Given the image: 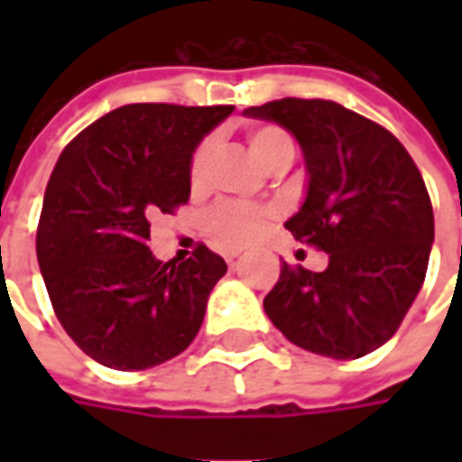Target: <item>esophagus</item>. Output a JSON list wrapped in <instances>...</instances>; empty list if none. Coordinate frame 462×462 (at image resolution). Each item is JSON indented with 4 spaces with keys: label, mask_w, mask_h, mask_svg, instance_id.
Wrapping results in <instances>:
<instances>
[{
    "label": "esophagus",
    "mask_w": 462,
    "mask_h": 462,
    "mask_svg": "<svg viewBox=\"0 0 462 462\" xmlns=\"http://www.w3.org/2000/svg\"><path fill=\"white\" fill-rule=\"evenodd\" d=\"M237 257H240V252H225V260L227 262H235Z\"/></svg>",
    "instance_id": "34e87169"
}]
</instances>
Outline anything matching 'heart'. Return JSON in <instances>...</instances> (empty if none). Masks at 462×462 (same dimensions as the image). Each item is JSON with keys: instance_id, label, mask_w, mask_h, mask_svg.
<instances>
[{"instance_id": "heart-1", "label": "heart", "mask_w": 462, "mask_h": 462, "mask_svg": "<svg viewBox=\"0 0 462 462\" xmlns=\"http://www.w3.org/2000/svg\"><path fill=\"white\" fill-rule=\"evenodd\" d=\"M250 151L254 158L264 162L270 168L272 162L291 152L294 155V143L287 133L277 128V125H257L252 128L247 135ZM215 143L205 141L195 151L190 162V182L192 188H200L208 175V165H210ZM270 208H254V205H242V202H217L210 212H208V230L215 240L220 242L222 247H242L252 242L262 232V227L270 220Z\"/></svg>"}]
</instances>
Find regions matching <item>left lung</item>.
<instances>
[{
	"instance_id": "8db88e82",
	"label": "left lung",
	"mask_w": 462,
	"mask_h": 462,
	"mask_svg": "<svg viewBox=\"0 0 462 462\" xmlns=\"http://www.w3.org/2000/svg\"><path fill=\"white\" fill-rule=\"evenodd\" d=\"M287 128L307 165V195L284 227L329 254L324 272L282 264L264 311L297 346L331 358L383 346L426 280L433 208L416 162L378 123L321 98L252 106Z\"/></svg>"
}]
</instances>
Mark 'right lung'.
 <instances>
[{"label": "right lung", "instance_id": "1", "mask_svg": "<svg viewBox=\"0 0 462 462\" xmlns=\"http://www.w3.org/2000/svg\"><path fill=\"white\" fill-rule=\"evenodd\" d=\"M235 106H121L69 143L44 192L36 257L49 300L84 354L118 371L178 356L200 331L227 264L205 245L152 257L151 217L190 198L200 141Z\"/></svg>", "mask_w": 462, "mask_h": 462}]
</instances>
